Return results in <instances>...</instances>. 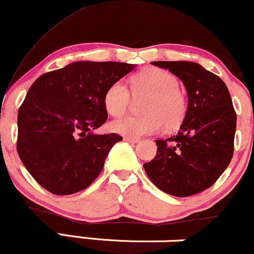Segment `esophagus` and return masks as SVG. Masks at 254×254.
<instances>
[{
	"mask_svg": "<svg viewBox=\"0 0 254 254\" xmlns=\"http://www.w3.org/2000/svg\"><path fill=\"white\" fill-rule=\"evenodd\" d=\"M124 141L130 142V143H137L139 141L138 138H135V137H129V136H125L124 137Z\"/></svg>",
	"mask_w": 254,
	"mask_h": 254,
	"instance_id": "1",
	"label": "esophagus"
}]
</instances>
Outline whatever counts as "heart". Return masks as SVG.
Segmentation results:
<instances>
[{"label": "heart", "mask_w": 254, "mask_h": 254, "mask_svg": "<svg viewBox=\"0 0 254 254\" xmlns=\"http://www.w3.org/2000/svg\"><path fill=\"white\" fill-rule=\"evenodd\" d=\"M130 95L122 81H116L104 95L105 109L113 117L123 116L132 104V97H146L141 109L143 115L127 116L111 123V130L129 137H141L165 127L173 130L183 123L188 113V99L179 88V80L171 71L155 66L142 69L130 78Z\"/></svg>", "instance_id": "b5f03b06"}]
</instances>
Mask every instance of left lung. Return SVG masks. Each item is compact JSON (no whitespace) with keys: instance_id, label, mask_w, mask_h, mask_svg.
<instances>
[{"instance_id":"left-lung-1","label":"left lung","mask_w":254,"mask_h":254,"mask_svg":"<svg viewBox=\"0 0 254 254\" xmlns=\"http://www.w3.org/2000/svg\"><path fill=\"white\" fill-rule=\"evenodd\" d=\"M185 84L189 106L179 132L156 139L157 151L143 165L154 185L166 193L188 197L216 183L234 153L237 113L226 83L193 62L159 61Z\"/></svg>"}]
</instances>
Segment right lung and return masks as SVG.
<instances>
[{"label": "right lung", "mask_w": 254, "mask_h": 254, "mask_svg": "<svg viewBox=\"0 0 254 254\" xmlns=\"http://www.w3.org/2000/svg\"><path fill=\"white\" fill-rule=\"evenodd\" d=\"M135 68L121 62H75L43 74L17 113L16 149L26 170L58 196L84 190L103 171L118 133L95 135L107 119L104 95Z\"/></svg>", "instance_id": "add662e5"}]
</instances>
